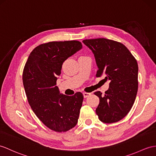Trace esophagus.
Segmentation results:
<instances>
[{
	"instance_id": "obj_1",
	"label": "esophagus",
	"mask_w": 156,
	"mask_h": 156,
	"mask_svg": "<svg viewBox=\"0 0 156 156\" xmlns=\"http://www.w3.org/2000/svg\"><path fill=\"white\" fill-rule=\"evenodd\" d=\"M83 96H84V97L85 98H86V97H89L90 95V93H86V92H84L83 93Z\"/></svg>"
}]
</instances>
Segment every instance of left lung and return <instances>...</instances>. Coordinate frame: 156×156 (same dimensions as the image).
<instances>
[{"instance_id": "1", "label": "left lung", "mask_w": 156, "mask_h": 156, "mask_svg": "<svg viewBox=\"0 0 156 156\" xmlns=\"http://www.w3.org/2000/svg\"><path fill=\"white\" fill-rule=\"evenodd\" d=\"M83 42L93 53L98 69L97 77L103 75L104 80L110 81L105 95L100 91L94 93L100 99L97 115L102 122H116L127 115L135 101L138 87L137 62L118 41L97 38Z\"/></svg>"}]
</instances>
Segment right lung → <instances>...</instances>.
<instances>
[{"instance_id": "right-lung-1", "label": "right lung", "mask_w": 156, "mask_h": 156, "mask_svg": "<svg viewBox=\"0 0 156 156\" xmlns=\"http://www.w3.org/2000/svg\"><path fill=\"white\" fill-rule=\"evenodd\" d=\"M82 47L75 40L41 44L30 53L24 67L22 79L30 107L45 126L55 132H67L78 122L83 94H61L56 81L63 63Z\"/></svg>"}]
</instances>
